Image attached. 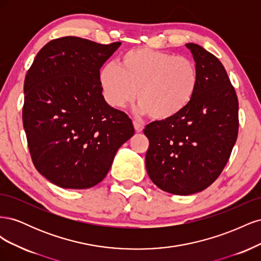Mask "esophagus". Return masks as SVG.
Instances as JSON below:
<instances>
[{"mask_svg": "<svg viewBox=\"0 0 261 261\" xmlns=\"http://www.w3.org/2000/svg\"><path fill=\"white\" fill-rule=\"evenodd\" d=\"M133 124H134V128H135V130H136L137 133H141V132H143L144 126L141 125L140 123H138V122H136V121H134Z\"/></svg>", "mask_w": 261, "mask_h": 261, "instance_id": "esophagus-1", "label": "esophagus"}]
</instances>
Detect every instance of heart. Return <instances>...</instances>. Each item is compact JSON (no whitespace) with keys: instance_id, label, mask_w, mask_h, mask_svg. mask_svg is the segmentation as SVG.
Masks as SVG:
<instances>
[{"instance_id":"1","label":"heart","mask_w":261,"mask_h":261,"mask_svg":"<svg viewBox=\"0 0 261 261\" xmlns=\"http://www.w3.org/2000/svg\"><path fill=\"white\" fill-rule=\"evenodd\" d=\"M99 82L106 101L112 108H124L137 96L140 114L168 120L191 103L199 77L192 59L136 48L125 52L117 65L102 67Z\"/></svg>"}]
</instances>
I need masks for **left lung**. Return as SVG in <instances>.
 Returning a JSON list of instances; mask_svg holds the SVG:
<instances>
[{
  "mask_svg": "<svg viewBox=\"0 0 261 261\" xmlns=\"http://www.w3.org/2000/svg\"><path fill=\"white\" fill-rule=\"evenodd\" d=\"M198 68V87L183 111L150 123L146 169L162 191L192 195L215 181L231 155L239 133V100L215 55L186 43Z\"/></svg>",
  "mask_w": 261,
  "mask_h": 261,
  "instance_id": "obj_1",
  "label": "left lung"
}]
</instances>
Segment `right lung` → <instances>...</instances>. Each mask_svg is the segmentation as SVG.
<instances>
[{"mask_svg":"<svg viewBox=\"0 0 261 261\" xmlns=\"http://www.w3.org/2000/svg\"><path fill=\"white\" fill-rule=\"evenodd\" d=\"M120 45L54 39L27 72L22 124L28 148L38 172L54 185H97L135 133L127 114L107 103L99 82L100 68Z\"/></svg>","mask_w":261,"mask_h":261,"instance_id":"add662e5","label":"right lung"}]
</instances>
